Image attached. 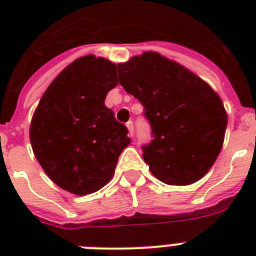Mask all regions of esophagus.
<instances>
[{
  "mask_svg": "<svg viewBox=\"0 0 256 256\" xmlns=\"http://www.w3.org/2000/svg\"><path fill=\"white\" fill-rule=\"evenodd\" d=\"M126 126H128V136H134V124H132V120H128V124H126Z\"/></svg>",
  "mask_w": 256,
  "mask_h": 256,
  "instance_id": "esophagus-1",
  "label": "esophagus"
}]
</instances>
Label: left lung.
<instances>
[{
  "label": "left lung",
  "mask_w": 256,
  "mask_h": 256,
  "mask_svg": "<svg viewBox=\"0 0 256 256\" xmlns=\"http://www.w3.org/2000/svg\"><path fill=\"white\" fill-rule=\"evenodd\" d=\"M120 84L144 104L154 140L144 148L152 174L187 186L208 172L222 150L227 112L218 92L178 62L144 52L118 64Z\"/></svg>",
  "instance_id": "1"
}]
</instances>
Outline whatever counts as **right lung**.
<instances>
[{
    "instance_id": "add662e5",
    "label": "right lung",
    "mask_w": 256,
    "mask_h": 256,
    "mask_svg": "<svg viewBox=\"0 0 256 256\" xmlns=\"http://www.w3.org/2000/svg\"><path fill=\"white\" fill-rule=\"evenodd\" d=\"M116 85V64L88 54L54 78L34 112V156L46 175L72 194H92L108 183L132 142L126 126L104 106Z\"/></svg>"
}]
</instances>
